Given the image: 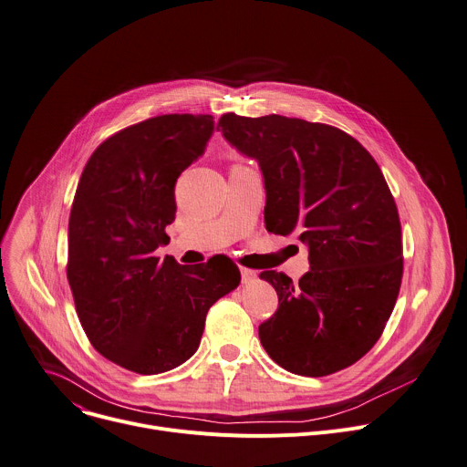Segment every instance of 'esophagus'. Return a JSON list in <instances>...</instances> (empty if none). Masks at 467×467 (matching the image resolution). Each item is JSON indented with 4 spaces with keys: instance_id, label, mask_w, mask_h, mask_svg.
<instances>
[{
    "instance_id": "34e87169",
    "label": "esophagus",
    "mask_w": 467,
    "mask_h": 467,
    "mask_svg": "<svg viewBox=\"0 0 467 467\" xmlns=\"http://www.w3.org/2000/svg\"><path fill=\"white\" fill-rule=\"evenodd\" d=\"M240 275H242V283H251V281L257 279V272L249 270V268H242Z\"/></svg>"
}]
</instances>
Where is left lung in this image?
Instances as JSON below:
<instances>
[{"label":"left lung","instance_id":"left-lung-1","mask_svg":"<svg viewBox=\"0 0 467 467\" xmlns=\"http://www.w3.org/2000/svg\"><path fill=\"white\" fill-rule=\"evenodd\" d=\"M218 130L259 160L266 231L309 245L311 270L298 283L261 272L279 298L259 326L265 350L300 376L354 365L384 331L404 268L399 210L376 160L335 126L275 113H223Z\"/></svg>","mask_w":467,"mask_h":467}]
</instances>
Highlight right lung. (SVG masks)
<instances>
[{
	"mask_svg": "<svg viewBox=\"0 0 467 467\" xmlns=\"http://www.w3.org/2000/svg\"><path fill=\"white\" fill-rule=\"evenodd\" d=\"M214 117L171 113L102 141L79 177L68 220L67 279L95 350L138 374L190 359L212 304L240 283L229 257L182 266L154 255L173 223L175 182L202 154Z\"/></svg>",
	"mask_w": 467,
	"mask_h": 467,
	"instance_id": "1",
	"label": "right lung"
}]
</instances>
